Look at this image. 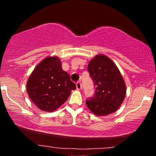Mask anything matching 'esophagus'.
<instances>
[{
	"label": "esophagus",
	"instance_id": "1",
	"mask_svg": "<svg viewBox=\"0 0 156 156\" xmlns=\"http://www.w3.org/2000/svg\"><path fill=\"white\" fill-rule=\"evenodd\" d=\"M76 88H77V89H78V90H80V89H81L82 85H81V83H80V81L77 82V83H76Z\"/></svg>",
	"mask_w": 156,
	"mask_h": 156
}]
</instances>
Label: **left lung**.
<instances>
[{"mask_svg":"<svg viewBox=\"0 0 156 156\" xmlns=\"http://www.w3.org/2000/svg\"><path fill=\"white\" fill-rule=\"evenodd\" d=\"M88 71L95 91L86 104L93 114L106 116L119 108L126 94V87L119 69L106 55H97L89 62Z\"/></svg>","mask_w":156,"mask_h":156,"instance_id":"8db88e82","label":"left lung"}]
</instances>
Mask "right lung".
Here are the masks:
<instances>
[{"mask_svg": "<svg viewBox=\"0 0 156 156\" xmlns=\"http://www.w3.org/2000/svg\"><path fill=\"white\" fill-rule=\"evenodd\" d=\"M26 88L30 99L40 110L51 112L65 103L76 86L62 69L59 58L49 56L34 68Z\"/></svg>", "mask_w": 156, "mask_h": 156, "instance_id": "1", "label": "right lung"}]
</instances>
